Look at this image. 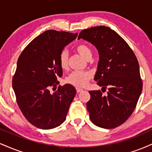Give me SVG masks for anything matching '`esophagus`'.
I'll return each mask as SVG.
<instances>
[{"instance_id":"1","label":"esophagus","mask_w":152,"mask_h":152,"mask_svg":"<svg viewBox=\"0 0 152 152\" xmlns=\"http://www.w3.org/2000/svg\"><path fill=\"white\" fill-rule=\"evenodd\" d=\"M76 91H77V93H79V92H81L83 91V89H82V88H78V87L76 88Z\"/></svg>"}]
</instances>
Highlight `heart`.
Masks as SVG:
<instances>
[{
    "label": "heart",
    "mask_w": 152,
    "mask_h": 152,
    "mask_svg": "<svg viewBox=\"0 0 152 152\" xmlns=\"http://www.w3.org/2000/svg\"><path fill=\"white\" fill-rule=\"evenodd\" d=\"M76 50L86 60L91 58L92 51L88 45L80 43L76 46ZM59 65L62 69H66L68 68V54L66 51H63L59 56ZM91 74L88 71H74L68 76L66 82L73 86L83 87L88 83V81L91 78Z\"/></svg>",
    "instance_id": "heart-1"
}]
</instances>
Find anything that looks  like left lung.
<instances>
[{"label":"left lung","instance_id":"8db88e82","mask_svg":"<svg viewBox=\"0 0 152 152\" xmlns=\"http://www.w3.org/2000/svg\"><path fill=\"white\" fill-rule=\"evenodd\" d=\"M80 38L96 48L99 61L94 81L104 91L108 88L105 96L100 90L89 91L86 108L91 121L104 129L116 128L132 115L142 94L139 62L126 41L109 27L84 29Z\"/></svg>","mask_w":152,"mask_h":152}]
</instances>
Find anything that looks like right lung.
<instances>
[{
  "mask_svg": "<svg viewBox=\"0 0 152 152\" xmlns=\"http://www.w3.org/2000/svg\"><path fill=\"white\" fill-rule=\"evenodd\" d=\"M78 34L48 30L35 38L18 59L13 78V88L20 111L31 124L42 129L60 126L66 120L76 94L72 85L59 86L63 76L59 56Z\"/></svg>",
  "mask_w": 152,
  "mask_h": 152,
  "instance_id": "obj_1",
  "label": "right lung"
}]
</instances>
